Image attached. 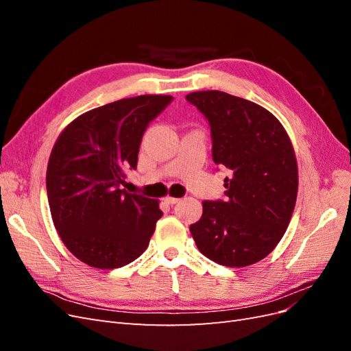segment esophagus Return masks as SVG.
Here are the masks:
<instances>
[{
  "mask_svg": "<svg viewBox=\"0 0 351 351\" xmlns=\"http://www.w3.org/2000/svg\"><path fill=\"white\" fill-rule=\"evenodd\" d=\"M164 200L167 202L168 205H176V204H178V202H180L178 197H173V196H167Z\"/></svg>",
  "mask_w": 351,
  "mask_h": 351,
  "instance_id": "esophagus-1",
  "label": "esophagus"
}]
</instances>
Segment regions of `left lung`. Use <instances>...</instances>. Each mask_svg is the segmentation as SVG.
Listing matches in <instances>:
<instances>
[{"label":"left lung","mask_w":351,"mask_h":351,"mask_svg":"<svg viewBox=\"0 0 351 351\" xmlns=\"http://www.w3.org/2000/svg\"><path fill=\"white\" fill-rule=\"evenodd\" d=\"M210 125L212 158L231 169L226 200L208 202L190 232L202 254L230 268L267 258L294 210L299 169L280 120L261 105L221 90L189 93Z\"/></svg>","instance_id":"8db88e82"}]
</instances>
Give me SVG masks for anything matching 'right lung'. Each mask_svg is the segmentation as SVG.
<instances>
[{"instance_id": "right-lung-1", "label": "right lung", "mask_w": 351, "mask_h": 351, "mask_svg": "<svg viewBox=\"0 0 351 351\" xmlns=\"http://www.w3.org/2000/svg\"><path fill=\"white\" fill-rule=\"evenodd\" d=\"M173 101L141 95L93 108L58 136L47 168L51 217L66 247L92 268L114 269L146 250L162 217L159 202L127 193V169L147 124Z\"/></svg>"}]
</instances>
